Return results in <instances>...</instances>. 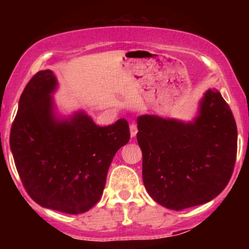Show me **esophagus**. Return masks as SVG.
Wrapping results in <instances>:
<instances>
[{"label":"esophagus","instance_id":"34e87169","mask_svg":"<svg viewBox=\"0 0 249 249\" xmlns=\"http://www.w3.org/2000/svg\"><path fill=\"white\" fill-rule=\"evenodd\" d=\"M137 132H138V128H137V125L136 124H131L130 125V134H131V137H136V134H137Z\"/></svg>","mask_w":249,"mask_h":249}]
</instances>
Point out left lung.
I'll return each instance as SVG.
<instances>
[{"instance_id":"1","label":"left lung","mask_w":249,"mask_h":249,"mask_svg":"<svg viewBox=\"0 0 249 249\" xmlns=\"http://www.w3.org/2000/svg\"><path fill=\"white\" fill-rule=\"evenodd\" d=\"M137 124L142 181L159 205L174 211L198 206L227 186L235 165L238 130L218 91L205 93L193 122L144 115Z\"/></svg>"}]
</instances>
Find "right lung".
<instances>
[{"label":"right lung","mask_w":249,"mask_h":249,"mask_svg":"<svg viewBox=\"0 0 249 249\" xmlns=\"http://www.w3.org/2000/svg\"><path fill=\"white\" fill-rule=\"evenodd\" d=\"M51 70L25 85L10 130V148L22 184L42 207L81 214L102 198L108 167L130 141L126 119L98 126L83 111L57 118Z\"/></svg>","instance_id":"right-lung-1"}]
</instances>
